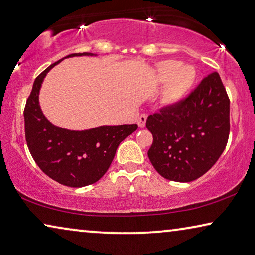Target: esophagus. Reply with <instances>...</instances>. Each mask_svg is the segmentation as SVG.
<instances>
[{
  "label": "esophagus",
  "instance_id": "esophagus-1",
  "mask_svg": "<svg viewBox=\"0 0 255 255\" xmlns=\"http://www.w3.org/2000/svg\"><path fill=\"white\" fill-rule=\"evenodd\" d=\"M146 118H147V116H146V115H142V116H139V118H138V120H137V124H138V126H139L140 128L145 127V123H146Z\"/></svg>",
  "mask_w": 255,
  "mask_h": 255
}]
</instances>
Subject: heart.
I'll return each instance as SVG.
<instances>
[{"label": "heart", "mask_w": 255, "mask_h": 255, "mask_svg": "<svg viewBox=\"0 0 255 255\" xmlns=\"http://www.w3.org/2000/svg\"><path fill=\"white\" fill-rule=\"evenodd\" d=\"M197 78L196 68L189 64L181 65L178 60H162L157 65L155 81L164 83L161 98L166 104H176L187 96Z\"/></svg>", "instance_id": "1"}]
</instances>
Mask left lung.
<instances>
[{
	"instance_id": "obj_1",
	"label": "left lung",
	"mask_w": 255,
	"mask_h": 255,
	"mask_svg": "<svg viewBox=\"0 0 255 255\" xmlns=\"http://www.w3.org/2000/svg\"><path fill=\"white\" fill-rule=\"evenodd\" d=\"M230 101L218 72L176 104L147 117L153 136L147 155L162 177L191 182L203 176L225 151L230 131Z\"/></svg>"
}]
</instances>
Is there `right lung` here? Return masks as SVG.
I'll use <instances>...</instances> for the list:
<instances>
[{"mask_svg": "<svg viewBox=\"0 0 255 255\" xmlns=\"http://www.w3.org/2000/svg\"><path fill=\"white\" fill-rule=\"evenodd\" d=\"M90 52L66 56H93ZM58 60L45 68L34 81L24 110L25 137L40 169L52 180L71 188L93 184L104 175L123 140L137 125L101 126L88 130H67L52 125L41 111L39 93L45 75Z\"/></svg>", "mask_w": 255, "mask_h": 255, "instance_id": "obj_1", "label": "right lung"}]
</instances>
